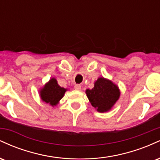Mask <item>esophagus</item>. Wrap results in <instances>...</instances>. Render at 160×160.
<instances>
[{"label": "esophagus", "mask_w": 160, "mask_h": 160, "mask_svg": "<svg viewBox=\"0 0 160 160\" xmlns=\"http://www.w3.org/2000/svg\"><path fill=\"white\" fill-rule=\"evenodd\" d=\"M74 89H76V90H80V89H81V86H80V84H76V85L74 86Z\"/></svg>", "instance_id": "1"}]
</instances>
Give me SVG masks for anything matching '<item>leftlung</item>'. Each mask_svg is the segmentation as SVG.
<instances>
[{"mask_svg":"<svg viewBox=\"0 0 160 160\" xmlns=\"http://www.w3.org/2000/svg\"><path fill=\"white\" fill-rule=\"evenodd\" d=\"M92 105L99 112H106L113 107L120 97L118 87L110 80L100 78L94 87L86 91Z\"/></svg>","mask_w":160,"mask_h":160,"instance_id":"8db88e82","label":"left lung"}]
</instances>
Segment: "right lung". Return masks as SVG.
I'll return each mask as SVG.
<instances>
[{
	"mask_svg": "<svg viewBox=\"0 0 160 160\" xmlns=\"http://www.w3.org/2000/svg\"><path fill=\"white\" fill-rule=\"evenodd\" d=\"M66 90L67 89L58 85L56 79L52 78L40 91V97L46 103L54 106L56 105L60 99L63 97Z\"/></svg>",
	"mask_w": 160,
	"mask_h": 160,
	"instance_id": "add662e5",
	"label": "right lung"
}]
</instances>
